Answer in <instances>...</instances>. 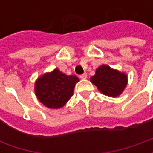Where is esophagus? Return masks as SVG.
I'll return each mask as SVG.
<instances>
[{
	"label": "esophagus",
	"instance_id": "obj_1",
	"mask_svg": "<svg viewBox=\"0 0 153 153\" xmlns=\"http://www.w3.org/2000/svg\"><path fill=\"white\" fill-rule=\"evenodd\" d=\"M87 74H81L79 76L80 79H87Z\"/></svg>",
	"mask_w": 153,
	"mask_h": 153
}]
</instances>
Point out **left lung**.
Instances as JSON below:
<instances>
[{"mask_svg": "<svg viewBox=\"0 0 153 153\" xmlns=\"http://www.w3.org/2000/svg\"><path fill=\"white\" fill-rule=\"evenodd\" d=\"M91 83L106 96L116 97L121 94L128 83V76L124 72L102 65L96 70L95 74L90 78Z\"/></svg>", "mask_w": 153, "mask_h": 153, "instance_id": "obj_1", "label": "left lung"}]
</instances>
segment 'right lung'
Segmentation results:
<instances>
[{"mask_svg":"<svg viewBox=\"0 0 153 153\" xmlns=\"http://www.w3.org/2000/svg\"><path fill=\"white\" fill-rule=\"evenodd\" d=\"M79 81L76 75H67L55 69L35 81V94L38 101L48 108H61L73 96L74 86Z\"/></svg>","mask_w":153,"mask_h":153,"instance_id":"obj_1","label":"right lung"}]
</instances>
